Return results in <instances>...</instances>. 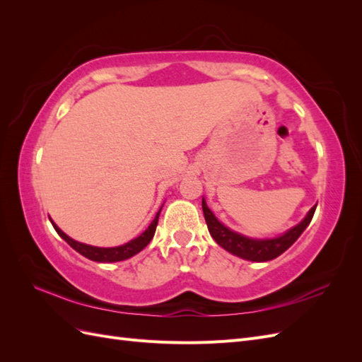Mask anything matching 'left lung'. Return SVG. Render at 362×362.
<instances>
[{"label": "left lung", "instance_id": "8db88e82", "mask_svg": "<svg viewBox=\"0 0 362 362\" xmlns=\"http://www.w3.org/2000/svg\"><path fill=\"white\" fill-rule=\"evenodd\" d=\"M314 205L311 210L306 213L303 217V221L299 222L291 229H288L287 233H284L278 237H272V238H252L246 237L243 234H238L233 229H229L225 226L218 218L213 214V211L208 208L205 199L202 198V211L205 222L208 226V231H210L211 237L216 240V243L218 246H222L225 250L231 252L233 255L240 257L247 261H270L284 254L296 240L300 237V234L305 231L306 226L310 225L311 218L315 211Z\"/></svg>", "mask_w": 362, "mask_h": 362}]
</instances>
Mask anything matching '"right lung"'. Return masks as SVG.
Returning a JSON list of instances; mask_svg holds the SVG:
<instances>
[{
  "instance_id": "right-lung-1",
  "label": "right lung",
  "mask_w": 362,
  "mask_h": 362,
  "mask_svg": "<svg viewBox=\"0 0 362 362\" xmlns=\"http://www.w3.org/2000/svg\"><path fill=\"white\" fill-rule=\"evenodd\" d=\"M161 208L158 210V213L156 214L154 221L149 223V226L145 229L144 233H141L139 237L129 240L128 243L116 246V247H96V246H90V245L76 242V240H74L69 235L64 234L62 229L52 222V218H49V221H51L54 229H56L57 234L64 240V242H66L72 249H75L83 257L89 258L92 261H96V262H116V261H124V259L134 257L136 254H139L141 249H145L149 245L152 237H154V234H156V228H157V223H158Z\"/></svg>"
}]
</instances>
